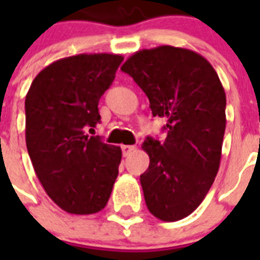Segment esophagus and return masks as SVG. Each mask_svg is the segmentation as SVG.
Here are the masks:
<instances>
[{"label":"esophagus","instance_id":"1","mask_svg":"<svg viewBox=\"0 0 260 260\" xmlns=\"http://www.w3.org/2000/svg\"><path fill=\"white\" fill-rule=\"evenodd\" d=\"M121 150H122V155L124 156H128L131 152H134L136 150V147L135 146H121Z\"/></svg>","mask_w":260,"mask_h":260}]
</instances>
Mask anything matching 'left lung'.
<instances>
[{"mask_svg":"<svg viewBox=\"0 0 260 260\" xmlns=\"http://www.w3.org/2000/svg\"><path fill=\"white\" fill-rule=\"evenodd\" d=\"M150 100L152 116L166 118L165 142L147 138L150 166L140 175L147 208L162 221L187 217L217 175L225 91L208 60L186 48L160 46L135 52L121 66Z\"/></svg>","mask_w":260,"mask_h":260,"instance_id":"left-lung-1","label":"left lung"}]
</instances>
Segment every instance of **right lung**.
I'll return each instance as SVG.
<instances>
[{
  "label": "right lung",
  "mask_w": 260,
  "mask_h": 260,
  "mask_svg": "<svg viewBox=\"0 0 260 260\" xmlns=\"http://www.w3.org/2000/svg\"><path fill=\"white\" fill-rule=\"evenodd\" d=\"M121 55L79 54L43 69L25 97V142L48 197L67 213L105 208L118 175L121 148L89 136L98 101L113 82Z\"/></svg>",
  "instance_id": "obj_1"
}]
</instances>
